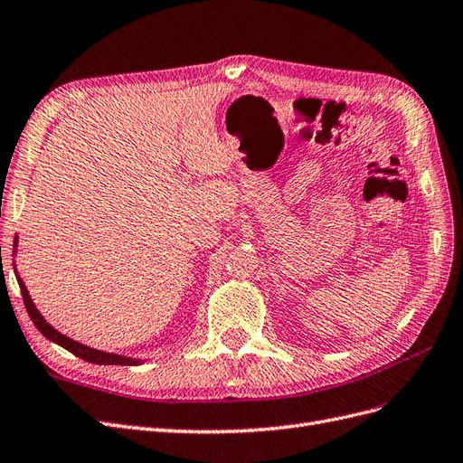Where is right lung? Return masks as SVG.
I'll return each instance as SVG.
<instances>
[{
	"mask_svg": "<svg viewBox=\"0 0 463 463\" xmlns=\"http://www.w3.org/2000/svg\"><path fill=\"white\" fill-rule=\"evenodd\" d=\"M17 279H19V287H21V293H23V298H24V307H26V312L30 316V320L34 322V326L38 327V331L43 335L45 339H50V341L61 345L62 348H67L69 353H72L74 356L82 358L86 362H91V364H101V365H110V364H115V365H137V364H141V360H136V358H126V356H120V354L103 353V350H95L91 346H86L82 343L69 339L67 335L59 333L55 327H52L50 324L43 320V316L38 312V308L34 307V302H32L23 279L19 276H17Z\"/></svg>",
	"mask_w": 463,
	"mask_h": 463,
	"instance_id": "right-lung-1",
	"label": "right lung"
}]
</instances>
